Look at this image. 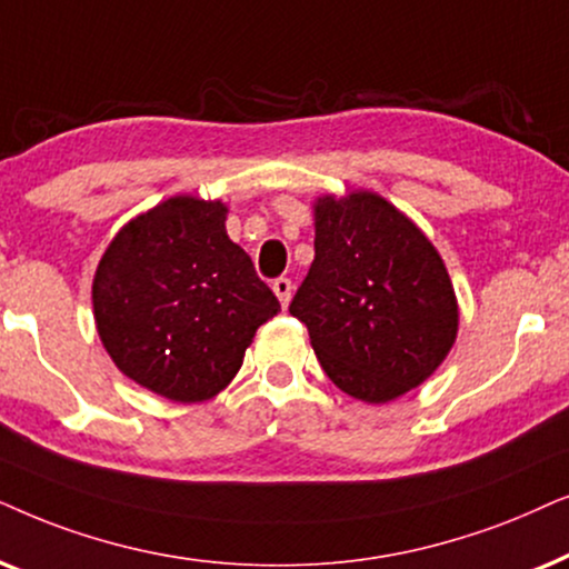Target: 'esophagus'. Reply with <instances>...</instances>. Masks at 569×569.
Instances as JSON below:
<instances>
[{
  "label": "esophagus",
  "instance_id": "1",
  "mask_svg": "<svg viewBox=\"0 0 569 569\" xmlns=\"http://www.w3.org/2000/svg\"><path fill=\"white\" fill-rule=\"evenodd\" d=\"M272 291H276L280 307H289L291 291H293V286H291L289 278H276V280H272Z\"/></svg>",
  "mask_w": 569,
  "mask_h": 569
}]
</instances>
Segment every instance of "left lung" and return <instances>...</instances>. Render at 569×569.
Instances as JSON below:
<instances>
[{
	"mask_svg": "<svg viewBox=\"0 0 569 569\" xmlns=\"http://www.w3.org/2000/svg\"><path fill=\"white\" fill-rule=\"evenodd\" d=\"M289 312L325 375L363 403L419 388L458 336V299L435 244L367 189L315 202V262Z\"/></svg>",
	"mask_w": 569,
	"mask_h": 569,
	"instance_id": "1",
	"label": "left lung"
}]
</instances>
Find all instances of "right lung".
I'll return each mask as SVG.
<instances>
[{"label": "right lung", "instance_id": "add662e5", "mask_svg": "<svg viewBox=\"0 0 569 569\" xmlns=\"http://www.w3.org/2000/svg\"><path fill=\"white\" fill-rule=\"evenodd\" d=\"M229 208L169 197L111 239L93 278L101 343L119 372L177 403H200L237 377L257 328L280 312L226 233Z\"/></svg>", "mask_w": 569, "mask_h": 569}]
</instances>
